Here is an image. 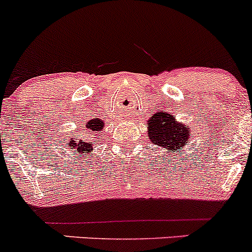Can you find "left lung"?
Returning a JSON list of instances; mask_svg holds the SVG:
<instances>
[{"label": "left lung", "mask_w": 252, "mask_h": 252, "mask_svg": "<svg viewBox=\"0 0 252 252\" xmlns=\"http://www.w3.org/2000/svg\"><path fill=\"white\" fill-rule=\"evenodd\" d=\"M189 130L187 126L178 123L174 117L168 113H159L155 117L152 123L150 139L156 144L168 145L172 150L182 149L187 145L189 138Z\"/></svg>", "instance_id": "1"}]
</instances>
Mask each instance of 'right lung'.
I'll use <instances>...</instances> for the list:
<instances>
[{
    "mask_svg": "<svg viewBox=\"0 0 252 252\" xmlns=\"http://www.w3.org/2000/svg\"><path fill=\"white\" fill-rule=\"evenodd\" d=\"M68 149H70V151L73 152V154H78L79 156H81V155H84L85 152H90L93 151V144H89V142H85V141H68Z\"/></svg>",
    "mask_w": 252,
    "mask_h": 252,
    "instance_id": "add662e5",
    "label": "right lung"
}]
</instances>
